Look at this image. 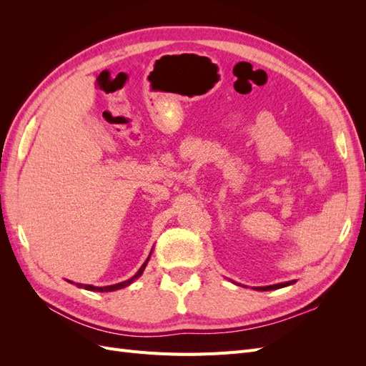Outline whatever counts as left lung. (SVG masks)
I'll use <instances>...</instances> for the list:
<instances>
[{"instance_id": "1", "label": "left lung", "mask_w": 366, "mask_h": 366, "mask_svg": "<svg viewBox=\"0 0 366 366\" xmlns=\"http://www.w3.org/2000/svg\"><path fill=\"white\" fill-rule=\"evenodd\" d=\"M296 281H287V282H281V284H273V285H265V287H254V290L258 292H269V290H276V289H282V287L292 285Z\"/></svg>"}]
</instances>
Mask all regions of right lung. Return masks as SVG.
<instances>
[{"mask_svg":"<svg viewBox=\"0 0 366 366\" xmlns=\"http://www.w3.org/2000/svg\"><path fill=\"white\" fill-rule=\"evenodd\" d=\"M151 253H152V249H151V252H149V257L147 258V261H145V262L142 264V267L137 270V273H136L134 276H131V278H129V280H127V281H122V282H119V284H113V285H105V287H94V285H90V284H76V285L79 287V289H85V290H90V292H114V290L125 289V287H128L129 284L134 282L137 278H140L142 273H143V270H145V267H147V264H148L149 258H151ZM69 282L74 284L73 281H69Z\"/></svg>","mask_w":366,"mask_h":366,"instance_id":"right-lung-1","label":"right lung"}]
</instances>
